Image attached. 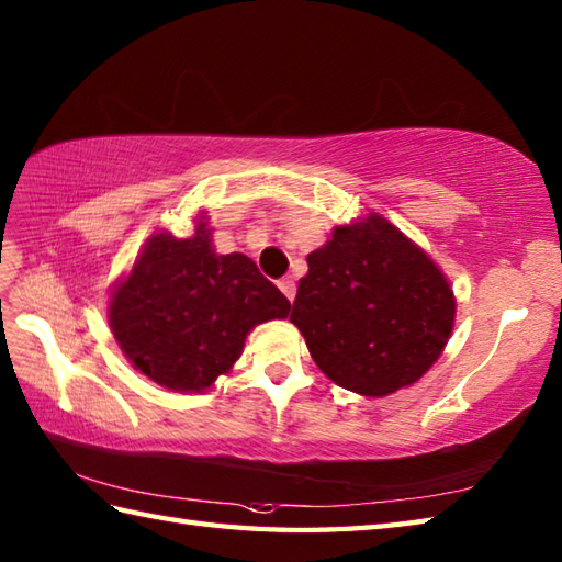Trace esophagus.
<instances>
[{
  "instance_id": "obj_1",
  "label": "esophagus",
  "mask_w": 562,
  "mask_h": 562,
  "mask_svg": "<svg viewBox=\"0 0 562 562\" xmlns=\"http://www.w3.org/2000/svg\"><path fill=\"white\" fill-rule=\"evenodd\" d=\"M278 288H280V292L288 296L290 302H294V294H296V284H294V280H290V278H284V280H280L278 282Z\"/></svg>"
}]
</instances>
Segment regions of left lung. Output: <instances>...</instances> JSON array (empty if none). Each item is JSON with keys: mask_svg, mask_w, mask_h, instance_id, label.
Instances as JSON below:
<instances>
[{"mask_svg": "<svg viewBox=\"0 0 562 562\" xmlns=\"http://www.w3.org/2000/svg\"><path fill=\"white\" fill-rule=\"evenodd\" d=\"M306 262L290 321L330 381L381 398L437 362L457 300L435 260L389 220L369 212L336 226Z\"/></svg>", "mask_w": 562, "mask_h": 562, "instance_id": "left-lung-1", "label": "left lung"}]
</instances>
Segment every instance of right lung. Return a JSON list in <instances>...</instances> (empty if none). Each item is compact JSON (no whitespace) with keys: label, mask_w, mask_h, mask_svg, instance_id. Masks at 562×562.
Listing matches in <instances>:
<instances>
[{"label":"right lung","mask_w":562,"mask_h":562,"mask_svg":"<svg viewBox=\"0 0 562 562\" xmlns=\"http://www.w3.org/2000/svg\"><path fill=\"white\" fill-rule=\"evenodd\" d=\"M210 234L202 220L190 238L151 234L109 304L127 360L154 384L181 393L210 389L241 357L250 330L292 308L254 260L220 256Z\"/></svg>","instance_id":"1"}]
</instances>
